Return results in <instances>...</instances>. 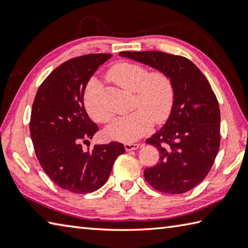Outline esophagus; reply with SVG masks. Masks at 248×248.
<instances>
[{
  "instance_id": "esophagus-1",
  "label": "esophagus",
  "mask_w": 248,
  "mask_h": 248,
  "mask_svg": "<svg viewBox=\"0 0 248 248\" xmlns=\"http://www.w3.org/2000/svg\"><path fill=\"white\" fill-rule=\"evenodd\" d=\"M138 148H140L139 143H124V149L127 151H132V150H137Z\"/></svg>"
}]
</instances>
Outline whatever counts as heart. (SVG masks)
I'll use <instances>...</instances> for the list:
<instances>
[{
	"mask_svg": "<svg viewBox=\"0 0 248 248\" xmlns=\"http://www.w3.org/2000/svg\"><path fill=\"white\" fill-rule=\"evenodd\" d=\"M108 78L124 90L133 93V112L115 119L108 125L106 136L110 139L131 143L145 136L153 127V121L161 124L170 115L175 102V89L171 78L163 71H152L143 65L120 62L109 70ZM102 85L91 78L84 92V105L95 121L107 124L111 115L99 100Z\"/></svg>",
	"mask_w": 248,
	"mask_h": 248,
	"instance_id": "b5f03b06",
	"label": "heart"
}]
</instances>
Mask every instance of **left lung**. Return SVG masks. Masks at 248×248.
<instances>
[{"instance_id":"8db88e82","label":"left lung","mask_w":248,"mask_h":248,"mask_svg":"<svg viewBox=\"0 0 248 248\" xmlns=\"http://www.w3.org/2000/svg\"><path fill=\"white\" fill-rule=\"evenodd\" d=\"M121 57L165 72L175 89L173 109L161 130L146 139L159 162L144 170L155 190L178 195L205 178L219 152L220 108L207 78L189 59L162 51H123Z\"/></svg>"}]
</instances>
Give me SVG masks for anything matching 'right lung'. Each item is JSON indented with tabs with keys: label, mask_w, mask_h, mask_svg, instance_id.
I'll use <instances>...</instances> for the list:
<instances>
[{
	"label": "right lung",
	"mask_w": 248,
	"mask_h": 248,
	"mask_svg": "<svg viewBox=\"0 0 248 248\" xmlns=\"http://www.w3.org/2000/svg\"><path fill=\"white\" fill-rule=\"evenodd\" d=\"M109 58V53H91L63 62L41 83L32 103L29 130L39 164L54 184L75 194L99 189L125 151L119 142L89 150L82 145L98 131L84 107V92Z\"/></svg>",
	"instance_id": "right-lung-1"
}]
</instances>
